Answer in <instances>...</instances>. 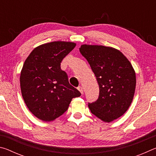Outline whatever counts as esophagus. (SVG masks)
<instances>
[{"mask_svg":"<svg viewBox=\"0 0 156 156\" xmlns=\"http://www.w3.org/2000/svg\"><path fill=\"white\" fill-rule=\"evenodd\" d=\"M78 91L80 92L81 94L83 95V87H82L81 86H79L78 87Z\"/></svg>","mask_w":156,"mask_h":156,"instance_id":"34e87169","label":"esophagus"}]
</instances>
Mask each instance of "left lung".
I'll return each instance as SVG.
<instances>
[{
	"label": "left lung",
	"instance_id": "8db88e82",
	"mask_svg": "<svg viewBox=\"0 0 156 156\" xmlns=\"http://www.w3.org/2000/svg\"><path fill=\"white\" fill-rule=\"evenodd\" d=\"M79 49L99 85L98 98L89 102L91 112L104 122L120 118L129 109L135 93L136 73L130 62L110 47L83 44Z\"/></svg>",
	"mask_w": 156,
	"mask_h": 156
}]
</instances>
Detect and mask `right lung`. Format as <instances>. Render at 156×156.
<instances>
[{
  "label": "right lung",
  "mask_w": 156,
  "mask_h": 156,
  "mask_svg": "<svg viewBox=\"0 0 156 156\" xmlns=\"http://www.w3.org/2000/svg\"><path fill=\"white\" fill-rule=\"evenodd\" d=\"M76 45L64 41L43 44L25 60L20 77L21 93L28 109L38 119L55 120L67 110L72 98L81 95L60 68L63 58Z\"/></svg>",
  "instance_id": "add662e5"
}]
</instances>
